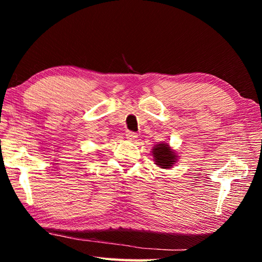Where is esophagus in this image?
Instances as JSON below:
<instances>
[{"instance_id": "1", "label": "esophagus", "mask_w": 262, "mask_h": 262, "mask_svg": "<svg viewBox=\"0 0 262 262\" xmlns=\"http://www.w3.org/2000/svg\"><path fill=\"white\" fill-rule=\"evenodd\" d=\"M126 137L128 140H135V139H137V134L136 133H134V132H127L126 133Z\"/></svg>"}]
</instances>
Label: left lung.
I'll return each mask as SVG.
<instances>
[{
	"label": "left lung",
	"mask_w": 262,
	"mask_h": 262,
	"mask_svg": "<svg viewBox=\"0 0 262 262\" xmlns=\"http://www.w3.org/2000/svg\"><path fill=\"white\" fill-rule=\"evenodd\" d=\"M155 164L162 168H170L177 161V155L172 151L167 143L156 144L152 149Z\"/></svg>",
	"instance_id": "obj_1"
}]
</instances>
